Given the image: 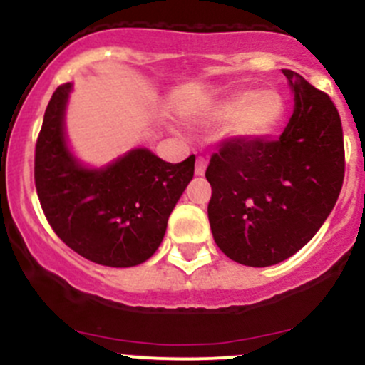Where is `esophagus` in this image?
<instances>
[{"label":"esophagus","mask_w":365,"mask_h":365,"mask_svg":"<svg viewBox=\"0 0 365 365\" xmlns=\"http://www.w3.org/2000/svg\"><path fill=\"white\" fill-rule=\"evenodd\" d=\"M205 165H207V160H205V158H202V156L197 158V167H195V174L204 175Z\"/></svg>","instance_id":"esophagus-1"}]
</instances>
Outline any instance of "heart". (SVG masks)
Wrapping results in <instances>:
<instances>
[{
  "label": "heart",
  "instance_id": "heart-1",
  "mask_svg": "<svg viewBox=\"0 0 365 365\" xmlns=\"http://www.w3.org/2000/svg\"><path fill=\"white\" fill-rule=\"evenodd\" d=\"M212 120L229 122L237 118V133L245 136H262L272 131L282 117V99L273 90H241L222 101L209 113Z\"/></svg>",
  "mask_w": 365,
  "mask_h": 365
}]
</instances>
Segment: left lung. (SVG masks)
<instances>
[{
  "label": "left lung",
  "instance_id": "1",
  "mask_svg": "<svg viewBox=\"0 0 365 365\" xmlns=\"http://www.w3.org/2000/svg\"><path fill=\"white\" fill-rule=\"evenodd\" d=\"M294 111L277 140L232 136L209 160L212 237L232 261L277 264L312 240L344 181V140L328 93L284 68Z\"/></svg>",
  "mask_w": 365,
  "mask_h": 365
}]
</instances>
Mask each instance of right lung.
<instances>
[{"label": "right lung", "instance_id": "right-lung-1", "mask_svg": "<svg viewBox=\"0 0 365 365\" xmlns=\"http://www.w3.org/2000/svg\"><path fill=\"white\" fill-rule=\"evenodd\" d=\"M71 83L53 93L35 145V187L56 236L88 261L110 268L145 262L161 245L168 216L193 179L195 156L167 163L147 149L103 170L83 168L63 138Z\"/></svg>", "mask_w": 365, "mask_h": 365}]
</instances>
